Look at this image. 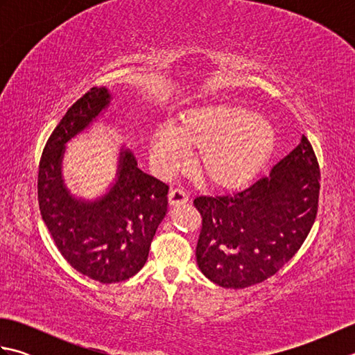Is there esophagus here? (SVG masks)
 <instances>
[{
    "label": "esophagus",
    "instance_id": "esophagus-1",
    "mask_svg": "<svg viewBox=\"0 0 355 355\" xmlns=\"http://www.w3.org/2000/svg\"><path fill=\"white\" fill-rule=\"evenodd\" d=\"M189 200V193H187L183 187H172L169 191V202L172 206H180Z\"/></svg>",
    "mask_w": 355,
    "mask_h": 355
}]
</instances>
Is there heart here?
I'll use <instances>...</instances> for the list:
<instances>
[{
	"mask_svg": "<svg viewBox=\"0 0 355 355\" xmlns=\"http://www.w3.org/2000/svg\"><path fill=\"white\" fill-rule=\"evenodd\" d=\"M197 149L193 171L215 187H238L261 171L275 149V130L267 119L243 107L212 103L183 112L173 125L157 130L150 154L164 172Z\"/></svg>",
	"mask_w": 355,
	"mask_h": 355,
	"instance_id": "heart-1",
	"label": "heart"
}]
</instances>
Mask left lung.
I'll list each match as a JSON object with an SVG mask.
<instances>
[{
  "instance_id": "1",
  "label": "left lung",
  "mask_w": 355,
  "mask_h": 355,
  "mask_svg": "<svg viewBox=\"0 0 355 355\" xmlns=\"http://www.w3.org/2000/svg\"><path fill=\"white\" fill-rule=\"evenodd\" d=\"M320 168L310 140L247 189L197 197L198 267L224 288H247L276 275L302 247L319 207Z\"/></svg>"
}]
</instances>
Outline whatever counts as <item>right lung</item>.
I'll return each mask as SVG.
<instances>
[{
    "instance_id": "add662e5",
    "label": "right lung",
    "mask_w": 355,
    "mask_h": 355,
    "mask_svg": "<svg viewBox=\"0 0 355 355\" xmlns=\"http://www.w3.org/2000/svg\"><path fill=\"white\" fill-rule=\"evenodd\" d=\"M107 88H92L74 102L45 143L37 172V202L55 245L70 266L102 284L126 281L145 266L158 224L168 210L169 186L120 157L116 184L103 198L85 202L64 187V145L110 103Z\"/></svg>"
}]
</instances>
